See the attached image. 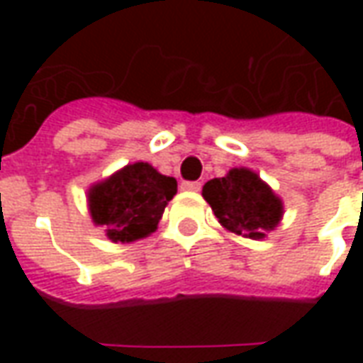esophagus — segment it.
Listing matches in <instances>:
<instances>
[{
    "label": "esophagus",
    "mask_w": 363,
    "mask_h": 363,
    "mask_svg": "<svg viewBox=\"0 0 363 363\" xmlns=\"http://www.w3.org/2000/svg\"><path fill=\"white\" fill-rule=\"evenodd\" d=\"M202 189V182H182L181 184V190H186V192H198V190Z\"/></svg>",
    "instance_id": "1"
}]
</instances>
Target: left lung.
I'll return each mask as SVG.
<instances>
[{"mask_svg":"<svg viewBox=\"0 0 363 363\" xmlns=\"http://www.w3.org/2000/svg\"><path fill=\"white\" fill-rule=\"evenodd\" d=\"M202 196L223 228L255 241L278 228L284 216L281 198L247 167H233L225 177L208 181Z\"/></svg>","mask_w":363,"mask_h":363,"instance_id":"left-lung-1","label":"left lung"}]
</instances>
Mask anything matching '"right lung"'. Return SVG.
Here are the masks:
<instances>
[{
	"label": "right lung",
	"instance_id": "add662e5",
	"mask_svg": "<svg viewBox=\"0 0 363 363\" xmlns=\"http://www.w3.org/2000/svg\"><path fill=\"white\" fill-rule=\"evenodd\" d=\"M177 194V181L145 161H135L91 184L87 206L91 220L112 243H132L151 235L165 206Z\"/></svg>",
	"mask_w": 363,
	"mask_h": 363
}]
</instances>
